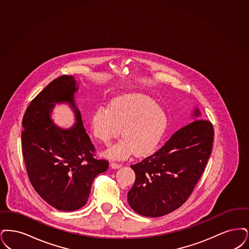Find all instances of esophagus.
Wrapping results in <instances>:
<instances>
[{
	"mask_svg": "<svg viewBox=\"0 0 249 249\" xmlns=\"http://www.w3.org/2000/svg\"><path fill=\"white\" fill-rule=\"evenodd\" d=\"M110 167L113 169H118L120 167H122V164L117 163V162H110Z\"/></svg>",
	"mask_w": 249,
	"mask_h": 249,
	"instance_id": "esophagus-1",
	"label": "esophagus"
}]
</instances>
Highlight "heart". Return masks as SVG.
Segmentation results:
<instances>
[{"label":"heart","mask_w":249,"mask_h":249,"mask_svg":"<svg viewBox=\"0 0 249 249\" xmlns=\"http://www.w3.org/2000/svg\"><path fill=\"white\" fill-rule=\"evenodd\" d=\"M167 126V117L157 102L149 96L134 94L114 100L110 108L100 107L92 116L94 135L108 145L122 139L105 152L113 160H124L136 152L139 155L152 152L160 143Z\"/></svg>","instance_id":"1"}]
</instances>
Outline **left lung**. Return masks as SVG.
Returning a JSON list of instances; mask_svg holds the SVG:
<instances>
[{
    "label": "left lung",
    "mask_w": 249,
    "mask_h": 249,
    "mask_svg": "<svg viewBox=\"0 0 249 249\" xmlns=\"http://www.w3.org/2000/svg\"><path fill=\"white\" fill-rule=\"evenodd\" d=\"M174 133L162 148L141 162L132 164L136 180L127 195L130 207L141 216L157 217L182 206L205 170L212 151L214 129L201 119Z\"/></svg>",
    "instance_id": "1"
}]
</instances>
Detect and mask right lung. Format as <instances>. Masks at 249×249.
I'll return each instance as SVG.
<instances>
[{"mask_svg": "<svg viewBox=\"0 0 249 249\" xmlns=\"http://www.w3.org/2000/svg\"><path fill=\"white\" fill-rule=\"evenodd\" d=\"M78 84L71 75L54 79L33 99L23 116L22 152L34 190L57 210L73 211L87 204L92 183L108 162L94 158L95 147L75 104ZM67 103L76 124L57 127L51 118L55 104Z\"/></svg>", "mask_w": 249, "mask_h": 249, "instance_id": "add662e5", "label": "right lung"}]
</instances>
